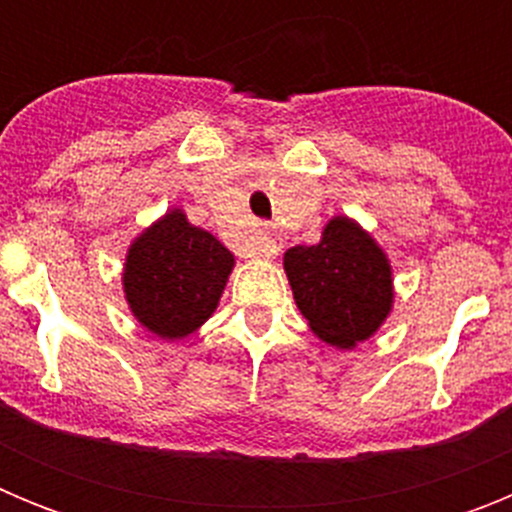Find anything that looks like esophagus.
Listing matches in <instances>:
<instances>
[{"label": "esophagus", "mask_w": 512, "mask_h": 512, "mask_svg": "<svg viewBox=\"0 0 512 512\" xmlns=\"http://www.w3.org/2000/svg\"><path fill=\"white\" fill-rule=\"evenodd\" d=\"M253 251H256L259 259H274V256L279 253V241H277V235H274V230L269 228L259 230L256 241H253Z\"/></svg>", "instance_id": "34e87169"}]
</instances>
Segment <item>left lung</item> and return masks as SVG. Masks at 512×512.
<instances>
[{"mask_svg":"<svg viewBox=\"0 0 512 512\" xmlns=\"http://www.w3.org/2000/svg\"><path fill=\"white\" fill-rule=\"evenodd\" d=\"M297 307L320 341L354 348L372 338L395 302L392 266L372 235L346 215L330 217L320 243L284 253Z\"/></svg>","mask_w":512,"mask_h":512,"instance_id":"8db88e82","label":"left lung"}]
</instances>
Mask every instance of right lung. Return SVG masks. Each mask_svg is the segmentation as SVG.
I'll return each mask as SVG.
<instances>
[{
  "mask_svg": "<svg viewBox=\"0 0 512 512\" xmlns=\"http://www.w3.org/2000/svg\"><path fill=\"white\" fill-rule=\"evenodd\" d=\"M233 266L235 256L215 235L171 207L130 243L122 292L143 328L182 341L210 320Z\"/></svg>",
  "mask_w": 512,
  "mask_h": 512,
  "instance_id": "1",
  "label": "right lung"
}]
</instances>
